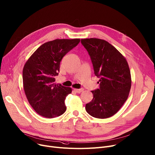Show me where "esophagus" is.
Instances as JSON below:
<instances>
[{
  "instance_id": "1",
  "label": "esophagus",
  "mask_w": 155,
  "mask_h": 155,
  "mask_svg": "<svg viewBox=\"0 0 155 155\" xmlns=\"http://www.w3.org/2000/svg\"><path fill=\"white\" fill-rule=\"evenodd\" d=\"M74 90H75V92H77V93H81V92H82L84 91V88H79V89H74Z\"/></svg>"
}]
</instances>
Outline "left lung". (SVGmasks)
<instances>
[{"label": "left lung", "mask_w": 155, "mask_h": 155, "mask_svg": "<svg viewBox=\"0 0 155 155\" xmlns=\"http://www.w3.org/2000/svg\"><path fill=\"white\" fill-rule=\"evenodd\" d=\"M100 78V88L91 91L94 98L86 104L91 116L107 118L117 113L128 98L131 88L130 70L126 58L106 40L91 38L81 39Z\"/></svg>", "instance_id": "1"}]
</instances>
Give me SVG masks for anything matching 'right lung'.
Listing matches in <instances>:
<instances>
[{
  "label": "right lung",
  "instance_id": "obj_1",
  "mask_svg": "<svg viewBox=\"0 0 155 155\" xmlns=\"http://www.w3.org/2000/svg\"><path fill=\"white\" fill-rule=\"evenodd\" d=\"M80 39H56L40 46L25 63L23 85L30 105L40 116L52 118L66 111L65 100L71 88L56 84L62 58Z\"/></svg>",
  "mask_w": 155,
  "mask_h": 155
}]
</instances>
